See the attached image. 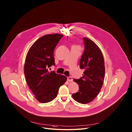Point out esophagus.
<instances>
[{
    "label": "esophagus",
    "instance_id": "34e87169",
    "mask_svg": "<svg viewBox=\"0 0 132 132\" xmlns=\"http://www.w3.org/2000/svg\"><path fill=\"white\" fill-rule=\"evenodd\" d=\"M73 78H72V77H67V80L68 81H73Z\"/></svg>",
    "mask_w": 132,
    "mask_h": 132
}]
</instances>
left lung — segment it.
<instances>
[{"mask_svg": "<svg viewBox=\"0 0 132 132\" xmlns=\"http://www.w3.org/2000/svg\"><path fill=\"white\" fill-rule=\"evenodd\" d=\"M83 40L85 50L80 58V68L84 71L80 79H74L79 90L72 97L84 104L91 102L97 96L103 84L105 69L104 57L99 47L87 37Z\"/></svg>", "mask_w": 132, "mask_h": 132, "instance_id": "obj_1", "label": "left lung"}]
</instances>
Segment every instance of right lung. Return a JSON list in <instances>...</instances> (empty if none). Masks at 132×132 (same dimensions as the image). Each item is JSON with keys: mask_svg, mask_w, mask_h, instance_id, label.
<instances>
[{"mask_svg": "<svg viewBox=\"0 0 132 132\" xmlns=\"http://www.w3.org/2000/svg\"><path fill=\"white\" fill-rule=\"evenodd\" d=\"M63 35L52 34L43 36L29 48L24 64V74L27 84L38 101L46 103L57 96L59 87L67 77L49 71L55 65L54 51Z\"/></svg>", "mask_w": 132, "mask_h": 132, "instance_id": "1", "label": "right lung"}]
</instances>
